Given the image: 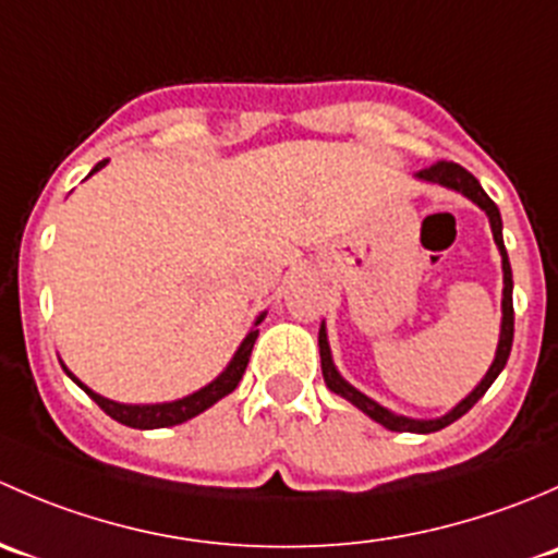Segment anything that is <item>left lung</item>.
Returning a JSON list of instances; mask_svg holds the SVG:
<instances>
[{"label": "left lung", "mask_w": 558, "mask_h": 558, "mask_svg": "<svg viewBox=\"0 0 558 558\" xmlns=\"http://www.w3.org/2000/svg\"><path fill=\"white\" fill-rule=\"evenodd\" d=\"M418 178L432 180V183H440V185H448V189L461 191V194L470 196V199L475 202L477 207H483V210H486V216H488V221H492L494 243H497L499 253H502V272H505L502 335H499L497 356H494L492 369H488L486 378L481 380V386H477L475 391H472L470 397L464 399V402L456 404L451 413L442 415V418H435V421H415V418H404V415L391 413V410H386L384 404L373 402V399L364 397L362 391H356V388H353L351 384H345V380L340 378V373H337L335 364H331V351H329V342H326L324 324H320V331H318V348H320V369H324V380H326V386L331 388V391L340 393V397H345L348 402L356 404V408L362 410V413H367L369 418L378 421V424H384L386 429H391V432H418V435H429V432H440V429H446L448 424H453V421H459L461 415H464L466 410H470L472 404H475L477 399H481L483 393L488 391V386H492L494 380H497V375L502 373L505 364H508L510 348H513V269H510L508 251H505V243H502V218H499V207L494 205L492 196H488L486 191L481 189V183H477L475 174L466 172L464 167L456 165V161L440 159V161H435V165H432V167H426V170H421Z\"/></svg>", "instance_id": "1"}]
</instances>
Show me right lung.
Returning a JSON list of instances; mask_svg holds the SVG:
<instances>
[{
	"mask_svg": "<svg viewBox=\"0 0 558 558\" xmlns=\"http://www.w3.org/2000/svg\"><path fill=\"white\" fill-rule=\"evenodd\" d=\"M105 165H107V159L99 161V165L94 167L92 172L102 170ZM262 318H264V315H258L256 324H262ZM256 337H258V329H253L251 335H247L243 340V345L238 348V353H234V359L229 362V367L223 369V373L218 375V378L213 380L210 386L199 388L196 393L178 399V402H165V404H121V402H112V399L99 397V393H94L92 388L83 386L81 380H77L75 375H72L66 367H64V373L70 375V378L75 380V384L81 386L83 391H86L88 397H92L94 402H97L107 415H110V418H116L118 424L132 426V429H161V426L183 424V421H189V418H194V415L205 413L210 404H216L218 399L227 397V393H232L234 388H238L240 380H243L247 359H251V351H253V342H256Z\"/></svg>",
	"mask_w": 558,
	"mask_h": 558,
	"instance_id": "obj_1",
	"label": "right lung"
}]
</instances>
